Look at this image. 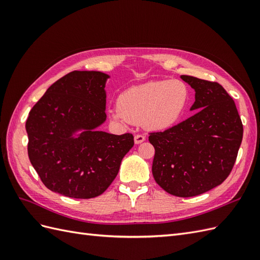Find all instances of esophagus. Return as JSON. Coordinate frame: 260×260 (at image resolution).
I'll return each mask as SVG.
<instances>
[{"instance_id": "34e87169", "label": "esophagus", "mask_w": 260, "mask_h": 260, "mask_svg": "<svg viewBox=\"0 0 260 260\" xmlns=\"http://www.w3.org/2000/svg\"><path fill=\"white\" fill-rule=\"evenodd\" d=\"M145 141V137L143 135H137L135 136V143L136 144H141Z\"/></svg>"}]
</instances>
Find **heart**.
<instances>
[{
    "label": "heart",
    "instance_id": "heart-1",
    "mask_svg": "<svg viewBox=\"0 0 260 260\" xmlns=\"http://www.w3.org/2000/svg\"><path fill=\"white\" fill-rule=\"evenodd\" d=\"M190 99V88L182 80L148 81L123 91L111 116L118 122L141 123L149 131L166 130L181 120Z\"/></svg>",
    "mask_w": 260,
    "mask_h": 260
}]
</instances>
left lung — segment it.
<instances>
[{
    "instance_id": "obj_1",
    "label": "left lung",
    "mask_w": 260,
    "mask_h": 260,
    "mask_svg": "<svg viewBox=\"0 0 260 260\" xmlns=\"http://www.w3.org/2000/svg\"><path fill=\"white\" fill-rule=\"evenodd\" d=\"M195 91L186 120L149 133L155 148L153 177L165 191L191 198L221 184L230 175L243 138L234 101L218 82L181 76Z\"/></svg>"
}]
</instances>
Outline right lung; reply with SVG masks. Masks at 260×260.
<instances>
[{
    "label": "right lung",
    "mask_w": 260,
    "mask_h": 260,
    "mask_svg": "<svg viewBox=\"0 0 260 260\" xmlns=\"http://www.w3.org/2000/svg\"><path fill=\"white\" fill-rule=\"evenodd\" d=\"M108 78L75 70L53 83L31 108L28 156L43 184L55 193L84 200L104 193L135 144L131 133L98 130L106 120Z\"/></svg>",
    "instance_id": "1"
}]
</instances>
